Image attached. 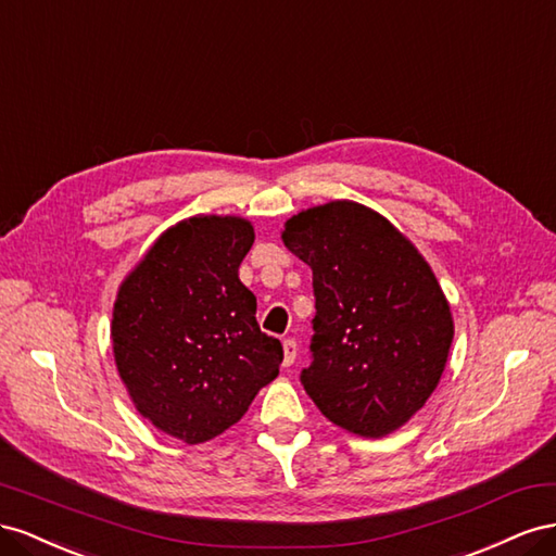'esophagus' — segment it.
Instances as JSON below:
<instances>
[{
	"label": "esophagus",
	"instance_id": "esophagus-1",
	"mask_svg": "<svg viewBox=\"0 0 556 556\" xmlns=\"http://www.w3.org/2000/svg\"><path fill=\"white\" fill-rule=\"evenodd\" d=\"M283 361H281V366L283 368H291L293 363H295V356H298V344H295V340H283Z\"/></svg>",
	"mask_w": 556,
	"mask_h": 556
}]
</instances>
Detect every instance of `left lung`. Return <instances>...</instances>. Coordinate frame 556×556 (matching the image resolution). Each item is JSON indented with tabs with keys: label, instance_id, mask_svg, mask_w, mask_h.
Returning <instances> with one entry per match:
<instances>
[{
	"label": "left lung",
	"instance_id": "left-lung-1",
	"mask_svg": "<svg viewBox=\"0 0 556 556\" xmlns=\"http://www.w3.org/2000/svg\"><path fill=\"white\" fill-rule=\"evenodd\" d=\"M281 242L312 267V366L321 415L361 438L399 431L447 366L454 319L431 265L379 212L330 200L298 212Z\"/></svg>",
	"mask_w": 556,
	"mask_h": 556
}]
</instances>
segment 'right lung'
Masks as SVG:
<instances>
[{
  "mask_svg": "<svg viewBox=\"0 0 556 556\" xmlns=\"http://www.w3.org/2000/svg\"><path fill=\"white\" fill-rule=\"evenodd\" d=\"M256 232L244 216L169 226L121 281L111 344L130 401L157 431L198 445L244 417L279 375L283 349L261 332L240 265Z\"/></svg>",
  "mask_w": 556,
  "mask_h": 556,
  "instance_id": "obj_1",
  "label": "right lung"
}]
</instances>
